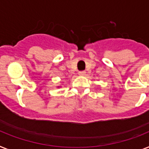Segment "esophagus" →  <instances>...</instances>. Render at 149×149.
I'll list each match as a JSON object with an SVG mask.
<instances>
[{
  "instance_id": "esophagus-1",
  "label": "esophagus",
  "mask_w": 149,
  "mask_h": 149,
  "mask_svg": "<svg viewBox=\"0 0 149 149\" xmlns=\"http://www.w3.org/2000/svg\"><path fill=\"white\" fill-rule=\"evenodd\" d=\"M79 76H85L86 75V72L85 71H79Z\"/></svg>"
}]
</instances>
